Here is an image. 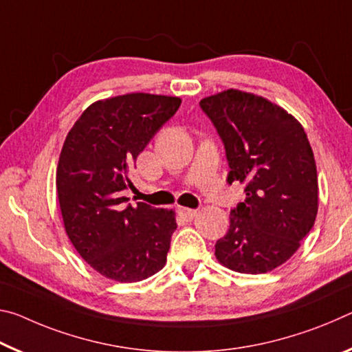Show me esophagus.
<instances>
[{
    "label": "esophagus",
    "instance_id": "1",
    "mask_svg": "<svg viewBox=\"0 0 352 352\" xmlns=\"http://www.w3.org/2000/svg\"><path fill=\"white\" fill-rule=\"evenodd\" d=\"M179 214L186 218V220H193L195 217L198 215V210H195V209H187V207H181L179 209Z\"/></svg>",
    "mask_w": 352,
    "mask_h": 352
}]
</instances>
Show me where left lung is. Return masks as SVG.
Here are the masks:
<instances>
[{
    "instance_id": "8db88e82",
    "label": "left lung",
    "mask_w": 352,
    "mask_h": 352,
    "mask_svg": "<svg viewBox=\"0 0 352 352\" xmlns=\"http://www.w3.org/2000/svg\"><path fill=\"white\" fill-rule=\"evenodd\" d=\"M221 137L228 182L246 199L230 210L215 256L229 270L262 274L289 261L318 212L314 151L298 120L267 98L229 89L199 101Z\"/></svg>"
}]
</instances>
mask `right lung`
<instances>
[{"label":"right lung","instance_id":"obj_1","mask_svg":"<svg viewBox=\"0 0 352 352\" xmlns=\"http://www.w3.org/2000/svg\"><path fill=\"white\" fill-rule=\"evenodd\" d=\"M181 98L128 94L90 104L63 142L56 173L63 226L79 256L107 279L138 282L164 268L175 210L126 204L137 155Z\"/></svg>","mask_w":352,"mask_h":352}]
</instances>
